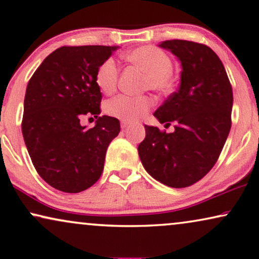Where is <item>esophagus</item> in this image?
Masks as SVG:
<instances>
[{"mask_svg": "<svg viewBox=\"0 0 259 259\" xmlns=\"http://www.w3.org/2000/svg\"><path fill=\"white\" fill-rule=\"evenodd\" d=\"M129 125H130V122H126V121H121V128H122V129H125V128H128Z\"/></svg>", "mask_w": 259, "mask_h": 259, "instance_id": "1", "label": "esophagus"}]
</instances>
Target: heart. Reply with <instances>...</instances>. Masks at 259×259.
Wrapping results in <instances>:
<instances>
[{
    "instance_id": "heart-1",
    "label": "heart",
    "mask_w": 259,
    "mask_h": 259,
    "mask_svg": "<svg viewBox=\"0 0 259 259\" xmlns=\"http://www.w3.org/2000/svg\"><path fill=\"white\" fill-rule=\"evenodd\" d=\"M125 59L143 69L149 80L146 85L159 92H170L174 88L173 62L165 52L154 46H142L125 54ZM118 81V67L115 60L106 59L96 71V83L102 92L113 93ZM153 105L149 97L118 96L106 104V112L122 121L135 122L143 118Z\"/></svg>"
}]
</instances>
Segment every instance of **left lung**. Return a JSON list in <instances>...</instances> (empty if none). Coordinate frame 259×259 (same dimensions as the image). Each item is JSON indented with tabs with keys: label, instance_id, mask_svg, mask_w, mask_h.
<instances>
[{
	"label": "left lung",
	"instance_id": "8db88e82",
	"mask_svg": "<svg viewBox=\"0 0 259 259\" xmlns=\"http://www.w3.org/2000/svg\"><path fill=\"white\" fill-rule=\"evenodd\" d=\"M181 62V83L154 112L167 134L145 125L138 146L152 178L171 188H186L203 179L218 160L232 125L233 91L225 67L210 47L187 40L162 41Z\"/></svg>",
	"mask_w": 259,
	"mask_h": 259
}]
</instances>
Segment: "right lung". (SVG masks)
<instances>
[{"label": "right lung", "instance_id": "add662e5", "mask_svg": "<svg viewBox=\"0 0 259 259\" xmlns=\"http://www.w3.org/2000/svg\"><path fill=\"white\" fill-rule=\"evenodd\" d=\"M118 46H63L49 54L28 81L22 131L33 166L49 186L76 194L93 186L104 169L117 118L98 116L101 92L96 71ZM98 118L85 130L84 114Z\"/></svg>", "mask_w": 259, "mask_h": 259}]
</instances>
